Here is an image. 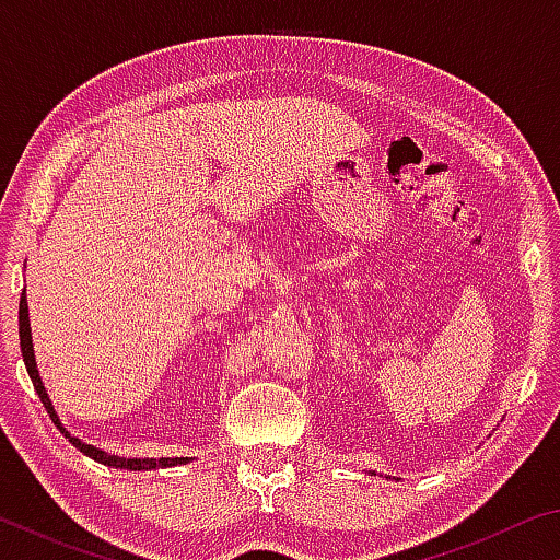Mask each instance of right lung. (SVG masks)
I'll return each mask as SVG.
<instances>
[{
	"label": "right lung",
	"mask_w": 560,
	"mask_h": 560,
	"mask_svg": "<svg viewBox=\"0 0 560 560\" xmlns=\"http://www.w3.org/2000/svg\"><path fill=\"white\" fill-rule=\"evenodd\" d=\"M19 340H22V355H24V365L26 371H30V377L34 383V390L36 395L42 397V402L46 407V412H49V417L54 420L56 428H59L63 432V438H69V442L73 444V447H79L83 454H89L91 459H96L101 464H108V467H116V469H130V471H148V469H158V467H175V464H183L187 462V457H163V459H126V457H118V454H106L101 452L96 447H91V444L81 442L79 438H71L69 432H66V428H61L59 417H56L54 412V405L49 400V395H46V387L42 385V377H39V371H36V363H34V348H32V328H30V308H26V296L22 291V299H19Z\"/></svg>",
	"instance_id": "obj_1"
}]
</instances>
